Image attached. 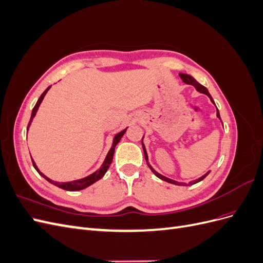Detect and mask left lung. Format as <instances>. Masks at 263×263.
Masks as SVG:
<instances>
[{"instance_id": "8db88e82", "label": "left lung", "mask_w": 263, "mask_h": 263, "mask_svg": "<svg viewBox=\"0 0 263 263\" xmlns=\"http://www.w3.org/2000/svg\"><path fill=\"white\" fill-rule=\"evenodd\" d=\"M179 76H180V78L182 79V81L184 82V83H186V84H190V85H193L195 89H196V91L197 92H200V93H203V94H205V95H208V97L211 99V101L214 103L215 104V102H214V100H213V98L211 97V94H210V92H209V90L206 89V87L204 86V85H202V84H200L198 83L195 79L192 77V76H190V74H186V73H179ZM216 106V105H215ZM217 117L220 119V115H219V112H218V109H217ZM144 136H142V139H141V145H142V149H144V155H145V159H146V162H147V164H148V166L150 168V170L153 171V173L155 174L156 177H158L159 179H161V180H163V181H165V182H168V183H172V184H176V185H182V186H189V185H192V184H195V183H197V182H200V181H202L204 178H206L209 176V173H210V171L208 172V173H205L203 177H201V178H198L197 180H194V181H192V182H190V183H181V182H177V181H174V180H171V179H169V178H166V177H164V176H162V174H160L159 172H157L153 166H151L150 164H149V161H148V154H147V150H146V147H145V145H144Z\"/></svg>"}]
</instances>
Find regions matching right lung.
Segmentation results:
<instances>
[{
	"mask_svg": "<svg viewBox=\"0 0 263 263\" xmlns=\"http://www.w3.org/2000/svg\"><path fill=\"white\" fill-rule=\"evenodd\" d=\"M50 87H51V85L47 87V89L44 91V93L41 95V98L38 99V101H37V103H36V105L34 106L33 112H31L30 121H29L28 126H27V132H28V129H29V127H30V125H31V122H33V119H34V117H35V115H36V113H37V110H38L39 106H41V104H42V102H43V100H44V98H45V95L47 94V92L49 91ZM127 128H128V127H126V128L123 129L122 132H119V133H117V134L114 135L112 147H110V149L108 150V153H107V155H106V157H105V159H104V161H103V163L101 164L100 169H98L95 172L89 174V176H86V177H84V178H82V179H78V180L69 181V182H57V181H53V180L49 179L48 177H46L43 172H41V170L38 169V166L36 165V163H35L33 158H31V161H33V165H34V168L36 169V171H37L39 174H41V176H42L43 178H45L47 181L50 182L51 184H53V185H55V186H58V187H60V189L66 190V191H80V190H83V189H85V187H87V186H90L91 184H93V183H95V182L99 181L100 179H102L103 177H104V174L106 173V171H107L108 168H109L110 163H112V161H113V157H114V153H115V147H116V145L119 142V140H121L122 137L124 136V134L126 133Z\"/></svg>",
	"mask_w": 263,
	"mask_h": 263,
	"instance_id": "1",
	"label": "right lung"
}]
</instances>
